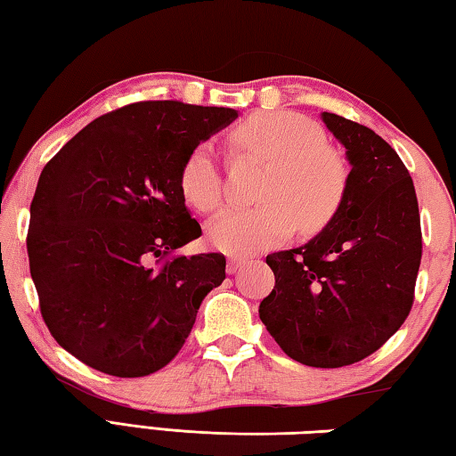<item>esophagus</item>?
Masks as SVG:
<instances>
[{"instance_id":"esophagus-1","label":"esophagus","mask_w":456,"mask_h":456,"mask_svg":"<svg viewBox=\"0 0 456 456\" xmlns=\"http://www.w3.org/2000/svg\"><path fill=\"white\" fill-rule=\"evenodd\" d=\"M245 264H247L245 257H231V259L227 261V273L239 272V269H241Z\"/></svg>"}]
</instances>
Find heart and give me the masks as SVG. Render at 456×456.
Masks as SVG:
<instances>
[{
    "instance_id": "b5f03b06",
    "label": "heart",
    "mask_w": 456,
    "mask_h": 456,
    "mask_svg": "<svg viewBox=\"0 0 456 456\" xmlns=\"http://www.w3.org/2000/svg\"><path fill=\"white\" fill-rule=\"evenodd\" d=\"M229 141L235 152L269 163L261 187L265 203L219 213L207 227L215 249L253 256L289 239L297 223L304 233H315L336 219L348 195L350 168L312 118L293 110L256 112L233 128ZM179 189L200 213L221 205L223 171L209 142L195 144L184 157Z\"/></svg>"
}]
</instances>
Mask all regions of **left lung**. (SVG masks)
I'll list each match as a JSON object with an SVG mask.
<instances>
[{
    "mask_svg": "<svg viewBox=\"0 0 456 456\" xmlns=\"http://www.w3.org/2000/svg\"><path fill=\"white\" fill-rule=\"evenodd\" d=\"M346 146L350 187L336 219L310 243L267 256L275 288L259 318L299 364L364 360L411 314L422 257L420 213L408 168L364 125L322 114Z\"/></svg>",
    "mask_w": 456,
    "mask_h": 456,
    "instance_id": "1",
    "label": "left lung"
}]
</instances>
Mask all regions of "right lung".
<instances>
[{
  "label": "right lung",
  "instance_id": "add662e5",
  "mask_svg": "<svg viewBox=\"0 0 456 456\" xmlns=\"http://www.w3.org/2000/svg\"><path fill=\"white\" fill-rule=\"evenodd\" d=\"M235 118L233 108L134 102L92 120L44 167L29 273L50 334L86 366L118 378L165 368L225 280L221 253H176L200 237L179 171Z\"/></svg>",
  "mask_w": 456,
  "mask_h": 456
}]
</instances>
